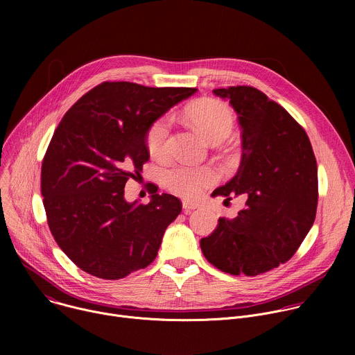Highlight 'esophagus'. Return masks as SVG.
<instances>
[{"mask_svg":"<svg viewBox=\"0 0 355 355\" xmlns=\"http://www.w3.org/2000/svg\"><path fill=\"white\" fill-rule=\"evenodd\" d=\"M182 208L185 209V212H189L192 209H196L198 205L195 204V202H189V200H182Z\"/></svg>","mask_w":355,"mask_h":355,"instance_id":"esophagus-1","label":"esophagus"}]
</instances>
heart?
Here are the masks:
<instances>
[{"instance_id":"obj_1","label":"heart","mask_w":355,"mask_h":355,"mask_svg":"<svg viewBox=\"0 0 355 355\" xmlns=\"http://www.w3.org/2000/svg\"><path fill=\"white\" fill-rule=\"evenodd\" d=\"M188 118L209 141L219 136H229L233 129V115L219 101L209 99L192 105L188 110ZM170 130V116H163L150 126L147 132V148L151 156L164 157L167 155ZM218 180L219 173L211 166L177 164L164 173V181L168 189L184 198H196Z\"/></svg>"}]
</instances>
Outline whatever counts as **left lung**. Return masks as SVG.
<instances>
[{
	"mask_svg": "<svg viewBox=\"0 0 355 355\" xmlns=\"http://www.w3.org/2000/svg\"><path fill=\"white\" fill-rule=\"evenodd\" d=\"M227 99L241 129L236 175L212 196L244 200L200 239L205 259L223 272L254 277L286 263L309 233L318 208V166L303 128L257 88L214 89Z\"/></svg>",
	"mask_w": 355,
	"mask_h": 355,
	"instance_id": "obj_1",
	"label": "left lung"
}]
</instances>
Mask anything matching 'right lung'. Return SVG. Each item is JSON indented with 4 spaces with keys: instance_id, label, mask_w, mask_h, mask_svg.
<instances>
[{
    "instance_id": "obj_1",
    "label": "right lung",
    "mask_w": 355,
    "mask_h": 355,
    "mask_svg": "<svg viewBox=\"0 0 355 355\" xmlns=\"http://www.w3.org/2000/svg\"><path fill=\"white\" fill-rule=\"evenodd\" d=\"M195 92L105 81L63 116L46 150L40 189L50 232L83 271L121 279L155 261L182 205L155 187L147 205L128 202L125 185L150 157V126Z\"/></svg>"
}]
</instances>
